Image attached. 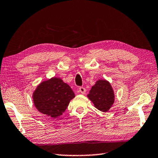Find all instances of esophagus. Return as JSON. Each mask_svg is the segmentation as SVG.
Here are the masks:
<instances>
[{
  "label": "esophagus",
  "instance_id": "obj_1",
  "mask_svg": "<svg viewBox=\"0 0 158 158\" xmlns=\"http://www.w3.org/2000/svg\"><path fill=\"white\" fill-rule=\"evenodd\" d=\"M79 91H80V93H81L82 94H85V92H86V89H85V87H81L79 88Z\"/></svg>",
  "mask_w": 158,
  "mask_h": 158
}]
</instances>
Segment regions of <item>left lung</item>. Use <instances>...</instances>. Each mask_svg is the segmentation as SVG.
I'll return each mask as SVG.
<instances>
[{"label": "left lung", "mask_w": 158, "mask_h": 158, "mask_svg": "<svg viewBox=\"0 0 158 158\" xmlns=\"http://www.w3.org/2000/svg\"><path fill=\"white\" fill-rule=\"evenodd\" d=\"M87 97L94 106L102 112H107L112 107L115 94L111 84L106 80H98L91 87Z\"/></svg>", "instance_id": "1"}]
</instances>
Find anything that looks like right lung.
Masks as SVG:
<instances>
[{
    "mask_svg": "<svg viewBox=\"0 0 158 158\" xmlns=\"http://www.w3.org/2000/svg\"><path fill=\"white\" fill-rule=\"evenodd\" d=\"M74 97L69 85L56 77L41 82L32 95L38 111L52 118L61 115Z\"/></svg>",
    "mask_w": 158,
    "mask_h": 158,
    "instance_id": "right-lung-1",
    "label": "right lung"
}]
</instances>
